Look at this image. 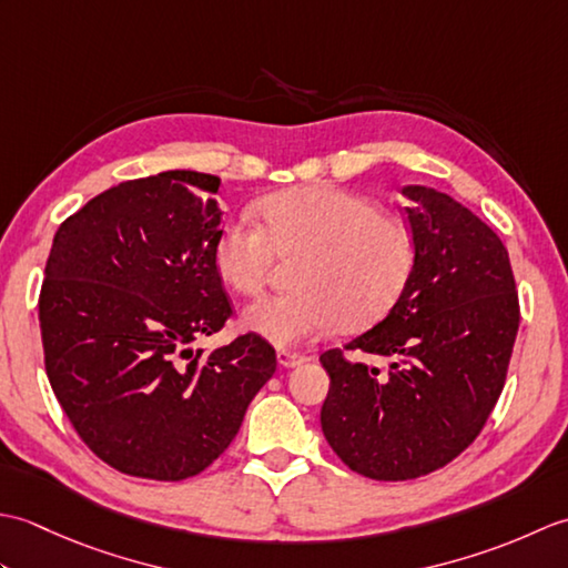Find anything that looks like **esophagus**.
I'll return each mask as SVG.
<instances>
[{"mask_svg": "<svg viewBox=\"0 0 568 568\" xmlns=\"http://www.w3.org/2000/svg\"><path fill=\"white\" fill-rule=\"evenodd\" d=\"M305 361H307L305 354L287 352V348H281V352H277V364H281L283 368H295L300 364H305Z\"/></svg>", "mask_w": 568, "mask_h": 568, "instance_id": "obj_1", "label": "esophagus"}]
</instances>
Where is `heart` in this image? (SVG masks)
<instances>
[{"instance_id": "obj_1", "label": "heart", "mask_w": 568, "mask_h": 568, "mask_svg": "<svg viewBox=\"0 0 568 568\" xmlns=\"http://www.w3.org/2000/svg\"><path fill=\"white\" fill-rule=\"evenodd\" d=\"M263 232L239 220L214 241V268L234 293L258 295L275 258H297L293 293L244 310V327L275 346L320 339L339 327L361 332L405 293L415 241L403 220L376 202L332 185H305L261 200Z\"/></svg>"}]
</instances>
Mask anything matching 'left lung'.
I'll return each instance as SVG.
<instances>
[{"instance_id":"8db88e82","label":"left lung","mask_w":568,"mask_h":568,"mask_svg":"<svg viewBox=\"0 0 568 568\" xmlns=\"http://www.w3.org/2000/svg\"><path fill=\"white\" fill-rule=\"evenodd\" d=\"M415 265L376 327L320 356L329 373L322 432L334 454L373 480H409L474 442L503 393L520 327L508 248L444 192L403 190ZM383 355L388 372L345 358Z\"/></svg>"}]
</instances>
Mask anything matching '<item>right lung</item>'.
<instances>
[{"label":"right lung","instance_id":"right-lung-1","mask_svg":"<svg viewBox=\"0 0 568 568\" xmlns=\"http://www.w3.org/2000/svg\"><path fill=\"white\" fill-rule=\"evenodd\" d=\"M220 178L168 171L104 190L58 226L39 295L43 361L78 437L126 476L183 480L220 458L275 373L214 268Z\"/></svg>","mask_w":568,"mask_h":568}]
</instances>
